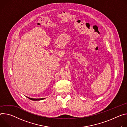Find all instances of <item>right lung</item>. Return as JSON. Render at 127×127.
I'll return each mask as SVG.
<instances>
[{
	"label": "right lung",
	"instance_id": "1",
	"mask_svg": "<svg viewBox=\"0 0 127 127\" xmlns=\"http://www.w3.org/2000/svg\"><path fill=\"white\" fill-rule=\"evenodd\" d=\"M28 97L29 99L32 100H43L44 99H45V98H37V99H36V98H30V97Z\"/></svg>",
	"mask_w": 127,
	"mask_h": 127
}]
</instances>
